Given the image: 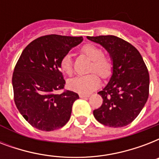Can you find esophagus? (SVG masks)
<instances>
[{"label":"esophagus","instance_id":"1","mask_svg":"<svg viewBox=\"0 0 159 159\" xmlns=\"http://www.w3.org/2000/svg\"><path fill=\"white\" fill-rule=\"evenodd\" d=\"M79 97L81 98H85V97H89L90 95L89 94H80Z\"/></svg>","mask_w":159,"mask_h":159}]
</instances>
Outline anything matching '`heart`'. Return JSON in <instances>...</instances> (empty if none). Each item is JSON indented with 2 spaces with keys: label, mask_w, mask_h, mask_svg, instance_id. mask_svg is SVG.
<instances>
[{
  "label": "heart",
  "mask_w": 159,
  "mask_h": 159,
  "mask_svg": "<svg viewBox=\"0 0 159 159\" xmlns=\"http://www.w3.org/2000/svg\"><path fill=\"white\" fill-rule=\"evenodd\" d=\"M82 53L92 61L90 72L91 74L77 76L68 82V87L71 90L81 94H89L100 85L99 74L102 78H107L112 73L113 62L108 56L103 55L102 48L94 44H86L82 48ZM60 68L66 74L71 75L73 71L72 57L70 54H66L60 61Z\"/></svg>",
  "instance_id": "b5f03b06"
}]
</instances>
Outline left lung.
Listing matches in <instances>:
<instances>
[{
  "label": "left lung",
  "mask_w": 159,
  "mask_h": 159,
  "mask_svg": "<svg viewBox=\"0 0 159 159\" xmlns=\"http://www.w3.org/2000/svg\"><path fill=\"white\" fill-rule=\"evenodd\" d=\"M108 51L113 61V74L104 89L101 107L93 111L95 118L109 127H123L140 113L149 94V74L137 48L114 35L87 37Z\"/></svg>",
  "instance_id": "1"
}]
</instances>
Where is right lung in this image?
Here are the masks:
<instances>
[{"label": "right lung", "instance_id": "right-lung-1", "mask_svg": "<svg viewBox=\"0 0 159 159\" xmlns=\"http://www.w3.org/2000/svg\"><path fill=\"white\" fill-rule=\"evenodd\" d=\"M82 37L48 34L29 43L16 62L12 76L14 101L26 121L34 128L52 131L69 120L73 102L79 98L64 87L60 61Z\"/></svg>", "mask_w": 159, "mask_h": 159}]
</instances>
